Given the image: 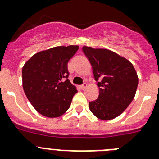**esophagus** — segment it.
<instances>
[{
	"label": "esophagus",
	"instance_id": "obj_1",
	"mask_svg": "<svg viewBox=\"0 0 159 159\" xmlns=\"http://www.w3.org/2000/svg\"><path fill=\"white\" fill-rule=\"evenodd\" d=\"M87 87V84H86V83H84V84H83L82 85L80 86V88H81V89H85Z\"/></svg>",
	"mask_w": 159,
	"mask_h": 159
}]
</instances>
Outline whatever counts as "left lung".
<instances>
[{
  "instance_id": "left-lung-1",
  "label": "left lung",
  "mask_w": 159,
  "mask_h": 159,
  "mask_svg": "<svg viewBox=\"0 0 159 159\" xmlns=\"http://www.w3.org/2000/svg\"><path fill=\"white\" fill-rule=\"evenodd\" d=\"M82 49L92 66L99 88L98 98L89 102L90 110L101 120L115 118L135 97L139 82L136 70L127 59L109 49L88 46Z\"/></svg>"
}]
</instances>
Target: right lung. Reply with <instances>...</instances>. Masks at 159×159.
<instances>
[{"instance_id":"right-lung-1","label":"right lung","mask_w":159,"mask_h":159,"mask_svg":"<svg viewBox=\"0 0 159 159\" xmlns=\"http://www.w3.org/2000/svg\"><path fill=\"white\" fill-rule=\"evenodd\" d=\"M78 49V46L51 48L33 55L23 65V91L43 116L57 117L70 107L77 90L68 79V62Z\"/></svg>"}]
</instances>
